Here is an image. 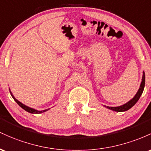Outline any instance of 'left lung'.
Returning a JSON list of instances; mask_svg holds the SVG:
<instances>
[{"instance_id": "obj_1", "label": "left lung", "mask_w": 151, "mask_h": 151, "mask_svg": "<svg viewBox=\"0 0 151 151\" xmlns=\"http://www.w3.org/2000/svg\"><path fill=\"white\" fill-rule=\"evenodd\" d=\"M145 73L144 71L143 72V77H142V81L141 83H140V88L138 89V92L135 94V96L132 98L130 101H128V103H125V104L122 105L121 106H117V107H109V106H104L105 107H106L108 109L112 110L113 111H116V112H123V111H126L128 110H129L130 108H131L133 106L138 102V101L139 100V98L141 96L142 93H143V91L144 89V87H145Z\"/></svg>"}]
</instances>
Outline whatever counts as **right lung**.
I'll list each match as a JSON object with an SVG mask.
<instances>
[{"mask_svg":"<svg viewBox=\"0 0 151 151\" xmlns=\"http://www.w3.org/2000/svg\"><path fill=\"white\" fill-rule=\"evenodd\" d=\"M9 90H10V89H9ZM10 93H11V96H12V97H13V99H14V101H16V102L17 103H18V104L19 105V106H21V107L22 108H23V109H24L25 111H26L27 112H28V113H33V114H38V113H44V112H45V111H48V110H49V108H48V109L43 110V111H38V110H35V109H33V108H32L28 107V106H25V105L23 104V103L20 102L19 101H18V100H17L16 98H15L14 96H13V93H11V91H10Z\"/></svg>","mask_w":151,"mask_h":151,"instance_id":"right-lung-1","label":"right lung"}]
</instances>
